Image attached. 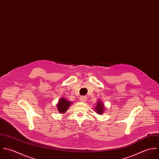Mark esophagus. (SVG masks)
<instances>
[{
  "mask_svg": "<svg viewBox=\"0 0 159 159\" xmlns=\"http://www.w3.org/2000/svg\"><path fill=\"white\" fill-rule=\"evenodd\" d=\"M80 101H82V102H85V101L87 100V97H86V96H82V97H80Z\"/></svg>",
  "mask_w": 159,
  "mask_h": 159,
  "instance_id": "1",
  "label": "esophagus"
}]
</instances>
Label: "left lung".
Here are the masks:
<instances>
[{
	"label": "left lung",
	"mask_w": 159,
	"mask_h": 159,
	"mask_svg": "<svg viewBox=\"0 0 159 159\" xmlns=\"http://www.w3.org/2000/svg\"><path fill=\"white\" fill-rule=\"evenodd\" d=\"M104 105L103 104H102L101 102V101H98L97 102V105H96V107H95V110L97 111L96 112L99 114H101L103 113L104 112Z\"/></svg>",
	"instance_id": "8db88e82"
}]
</instances>
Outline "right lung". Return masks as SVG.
<instances>
[{
  "instance_id": "obj_1",
  "label": "right lung",
  "mask_w": 159,
  "mask_h": 159,
  "mask_svg": "<svg viewBox=\"0 0 159 159\" xmlns=\"http://www.w3.org/2000/svg\"><path fill=\"white\" fill-rule=\"evenodd\" d=\"M71 102L67 101L65 98H62L58 102V104H57V108H58V111H59V112L63 114L64 113L67 109H68V107L70 106Z\"/></svg>"
}]
</instances>
